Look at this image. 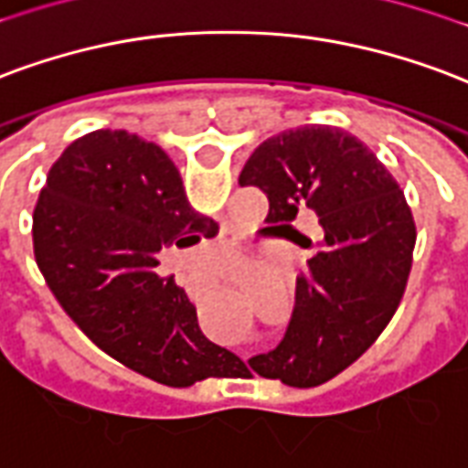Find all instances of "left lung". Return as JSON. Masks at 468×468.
I'll return each instance as SVG.
<instances>
[{"label":"left lung","instance_id":"8db88e82","mask_svg":"<svg viewBox=\"0 0 468 468\" xmlns=\"http://www.w3.org/2000/svg\"><path fill=\"white\" fill-rule=\"evenodd\" d=\"M270 200L268 230L300 238L310 250L297 278L285 340L268 355L238 362L290 387H317L372 347L392 320L417 243L404 190L369 148L337 126H300L262 141L238 178ZM303 207L321 218L307 239L292 228Z\"/></svg>","mask_w":468,"mask_h":468}]
</instances>
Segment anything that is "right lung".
<instances>
[{"mask_svg": "<svg viewBox=\"0 0 468 468\" xmlns=\"http://www.w3.org/2000/svg\"><path fill=\"white\" fill-rule=\"evenodd\" d=\"M31 220L41 275L96 347L168 387L238 377L240 359L207 340L183 287L155 272L165 245L218 230L188 203L164 148L111 128L76 138L47 173Z\"/></svg>", "mask_w": 468, "mask_h": 468, "instance_id": "right-lung-1", "label": "right lung"}]
</instances>
